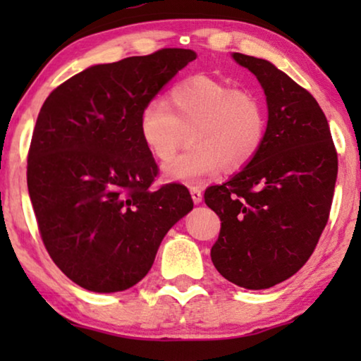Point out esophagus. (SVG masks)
<instances>
[{
  "mask_svg": "<svg viewBox=\"0 0 361 361\" xmlns=\"http://www.w3.org/2000/svg\"><path fill=\"white\" fill-rule=\"evenodd\" d=\"M190 195H192V200H194V204H200L202 199H204V195H202V190L199 187H190Z\"/></svg>",
  "mask_w": 361,
  "mask_h": 361,
  "instance_id": "obj_1",
  "label": "esophagus"
}]
</instances>
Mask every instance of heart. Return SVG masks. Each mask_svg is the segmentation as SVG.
Returning <instances> with one entry per match:
<instances>
[{
    "instance_id": "obj_1",
    "label": "heart",
    "mask_w": 361,
    "mask_h": 361,
    "mask_svg": "<svg viewBox=\"0 0 361 361\" xmlns=\"http://www.w3.org/2000/svg\"><path fill=\"white\" fill-rule=\"evenodd\" d=\"M141 140L172 180L195 184L221 169H243L258 156L268 135V111L258 93L207 75L177 82L166 102L149 100L140 111Z\"/></svg>"
}]
</instances>
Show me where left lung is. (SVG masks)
I'll return each instance as SVG.
<instances>
[{
	"label": "left lung",
	"mask_w": 361,
	"mask_h": 361,
	"mask_svg": "<svg viewBox=\"0 0 361 361\" xmlns=\"http://www.w3.org/2000/svg\"><path fill=\"white\" fill-rule=\"evenodd\" d=\"M233 59L264 88L268 135L243 171L205 190L221 221L210 256L230 283L268 289L314 253L329 221L338 157L327 118L305 88L263 59Z\"/></svg>",
	"instance_id": "left-lung-1"
}]
</instances>
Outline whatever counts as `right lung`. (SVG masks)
Listing matches in <instances>:
<instances>
[{
    "label": "right lung",
    "mask_w": 361,
    "mask_h": 361,
    "mask_svg": "<svg viewBox=\"0 0 361 361\" xmlns=\"http://www.w3.org/2000/svg\"><path fill=\"white\" fill-rule=\"evenodd\" d=\"M195 57L172 47L93 66L54 88L39 111L29 197L49 256L82 288L116 293L140 283L164 235L194 207L185 185L151 189L159 167L137 120Z\"/></svg>",
    "instance_id": "add662e5"
}]
</instances>
